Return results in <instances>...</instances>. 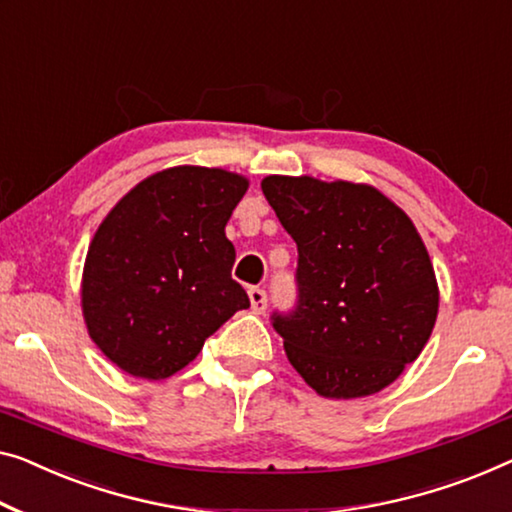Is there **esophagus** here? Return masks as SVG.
<instances>
[{
	"mask_svg": "<svg viewBox=\"0 0 512 512\" xmlns=\"http://www.w3.org/2000/svg\"><path fill=\"white\" fill-rule=\"evenodd\" d=\"M248 296H250V305H253V312H257V315H262V312L266 310V303H269V299H266L264 289L250 287V289H248Z\"/></svg>",
	"mask_w": 512,
	"mask_h": 512,
	"instance_id": "esophagus-1",
	"label": "esophagus"
}]
</instances>
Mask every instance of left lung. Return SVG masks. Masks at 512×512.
Listing matches in <instances>:
<instances>
[{"label":"left lung","instance_id":"left-lung-1","mask_svg":"<svg viewBox=\"0 0 512 512\" xmlns=\"http://www.w3.org/2000/svg\"><path fill=\"white\" fill-rule=\"evenodd\" d=\"M262 190L299 250L294 310L271 317L289 363L324 398L393 384L423 352L439 310L414 223L365 183L273 174Z\"/></svg>","mask_w":512,"mask_h":512}]
</instances>
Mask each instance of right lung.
Masks as SVG:
<instances>
[{
    "instance_id": "add662e5",
    "label": "right lung",
    "mask_w": 512,
    "mask_h": 512,
    "mask_svg": "<svg viewBox=\"0 0 512 512\" xmlns=\"http://www.w3.org/2000/svg\"><path fill=\"white\" fill-rule=\"evenodd\" d=\"M248 179L181 165L121 197L91 239L82 315L98 349L133 377L167 379L250 299L232 280L225 225Z\"/></svg>"
}]
</instances>
